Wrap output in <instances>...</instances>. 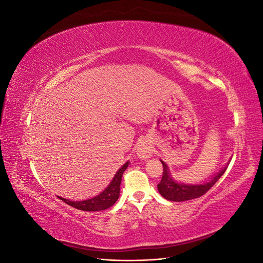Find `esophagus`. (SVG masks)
<instances>
[{"instance_id": "esophagus-1", "label": "esophagus", "mask_w": 263, "mask_h": 263, "mask_svg": "<svg viewBox=\"0 0 263 263\" xmlns=\"http://www.w3.org/2000/svg\"><path fill=\"white\" fill-rule=\"evenodd\" d=\"M136 155L138 158L142 159H148L151 154H153V147H151L146 140H140L136 145Z\"/></svg>"}]
</instances>
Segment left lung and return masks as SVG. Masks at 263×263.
I'll return each instance as SVG.
<instances>
[{"mask_svg":"<svg viewBox=\"0 0 263 263\" xmlns=\"http://www.w3.org/2000/svg\"><path fill=\"white\" fill-rule=\"evenodd\" d=\"M161 163L163 165V172L162 179L158 184V190L159 193H160L164 198L172 202H184L204 195L215 183L219 180V178L225 173L227 169L224 168L219 173H217L216 176L213 177L210 182H206L204 184L186 185L174 181L170 176L168 166H166V164L163 161H161Z\"/></svg>","mask_w":263,"mask_h":263,"instance_id":"left-lung-1","label":"left lung"}]
</instances>
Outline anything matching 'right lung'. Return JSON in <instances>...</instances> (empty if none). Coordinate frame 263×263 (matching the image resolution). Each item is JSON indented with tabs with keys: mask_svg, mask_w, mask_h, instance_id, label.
<instances>
[{
	"mask_svg": "<svg viewBox=\"0 0 263 263\" xmlns=\"http://www.w3.org/2000/svg\"><path fill=\"white\" fill-rule=\"evenodd\" d=\"M127 166H128V162H126L122 168L116 172L115 177L112 180V182L109 183V185L98 196L90 198V200L79 201V202L70 201L63 197H59V198L61 201L67 203L70 206H72V208L77 210L86 211V212H98V211L107 210L108 208H110V206L114 205L115 202L118 200L119 185H121L123 173L127 169Z\"/></svg>",
	"mask_w": 263,
	"mask_h": 263,
	"instance_id": "obj_1",
	"label": "right lung"
}]
</instances>
